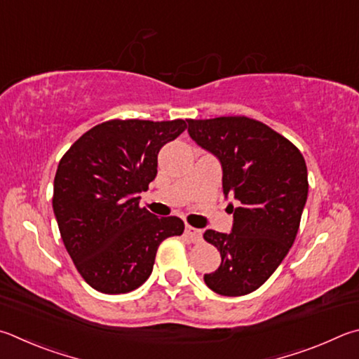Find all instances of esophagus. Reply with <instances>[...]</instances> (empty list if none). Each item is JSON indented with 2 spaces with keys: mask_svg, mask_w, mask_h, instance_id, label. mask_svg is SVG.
<instances>
[{
  "mask_svg": "<svg viewBox=\"0 0 359 359\" xmlns=\"http://www.w3.org/2000/svg\"><path fill=\"white\" fill-rule=\"evenodd\" d=\"M185 233H187V237L191 240V242H199L201 237H202V232L199 229H196V227H193V226H187Z\"/></svg>",
  "mask_w": 359,
  "mask_h": 359,
  "instance_id": "obj_1",
  "label": "esophagus"
}]
</instances>
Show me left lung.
<instances>
[{
	"instance_id": "1",
	"label": "left lung",
	"mask_w": 359,
	"mask_h": 359,
	"mask_svg": "<svg viewBox=\"0 0 359 359\" xmlns=\"http://www.w3.org/2000/svg\"><path fill=\"white\" fill-rule=\"evenodd\" d=\"M188 133L223 168L224 196L237 201L231 233L208 229L204 240L221 254L204 281L218 295L257 290L287 256L308 199V169L297 146L246 116L187 119Z\"/></svg>"
}]
</instances>
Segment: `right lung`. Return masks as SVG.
<instances>
[{"label":"right lung","mask_w":359,"mask_h":359,"mask_svg":"<svg viewBox=\"0 0 359 359\" xmlns=\"http://www.w3.org/2000/svg\"><path fill=\"white\" fill-rule=\"evenodd\" d=\"M187 128L184 119L102 122L64 154L53 185L61 238L90 287L108 295L138 289L151 276L163 240L184 221L140 207L157 175L160 149Z\"/></svg>","instance_id":"add662e5"}]
</instances>
